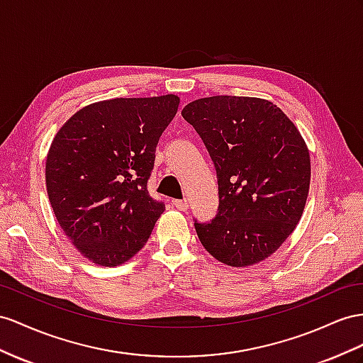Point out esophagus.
<instances>
[{
	"label": "esophagus",
	"mask_w": 363,
	"mask_h": 363,
	"mask_svg": "<svg viewBox=\"0 0 363 363\" xmlns=\"http://www.w3.org/2000/svg\"><path fill=\"white\" fill-rule=\"evenodd\" d=\"M173 206L178 208V210H181V211H185L189 208V202H187V199H174L173 201Z\"/></svg>",
	"instance_id": "34e87169"
}]
</instances>
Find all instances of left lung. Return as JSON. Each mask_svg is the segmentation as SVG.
Returning <instances> with one entry per match:
<instances>
[{"label":"left lung","mask_w":363,"mask_h":363,"mask_svg":"<svg viewBox=\"0 0 363 363\" xmlns=\"http://www.w3.org/2000/svg\"><path fill=\"white\" fill-rule=\"evenodd\" d=\"M182 116L218 176L215 219H194L201 244L230 267L264 261L293 233L308 196L310 153L299 130L273 102L250 96L201 98Z\"/></svg>","instance_id":"8db88e82"}]
</instances>
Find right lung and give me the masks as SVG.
I'll list each match as a JSON object with an SVG mask.
<instances>
[{"mask_svg": "<svg viewBox=\"0 0 363 363\" xmlns=\"http://www.w3.org/2000/svg\"><path fill=\"white\" fill-rule=\"evenodd\" d=\"M179 107L174 95L116 98L77 111L45 161L49 201L66 236L102 267L141 250L165 210L147 182L156 145Z\"/></svg>", "mask_w": 363, "mask_h": 363, "instance_id": "1", "label": "right lung"}]
</instances>
